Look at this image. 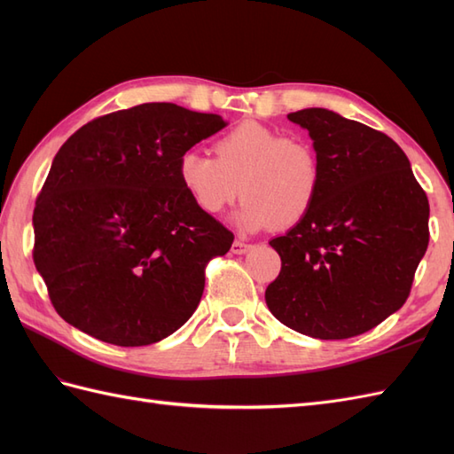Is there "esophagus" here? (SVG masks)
<instances>
[{
    "instance_id": "esophagus-1",
    "label": "esophagus",
    "mask_w": 454,
    "mask_h": 454,
    "mask_svg": "<svg viewBox=\"0 0 454 454\" xmlns=\"http://www.w3.org/2000/svg\"><path fill=\"white\" fill-rule=\"evenodd\" d=\"M249 249H252V244L244 242V239H234V244H232V254H236V255H242V254H247Z\"/></svg>"
}]
</instances>
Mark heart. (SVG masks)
Wrapping results in <instances>:
<instances>
[{
    "label": "heart",
    "instance_id": "heart-1",
    "mask_svg": "<svg viewBox=\"0 0 454 454\" xmlns=\"http://www.w3.org/2000/svg\"><path fill=\"white\" fill-rule=\"evenodd\" d=\"M177 179L202 215L218 216L242 192L239 222L246 228H288L314 208L322 163L310 142L242 122L215 142V158L183 153Z\"/></svg>",
    "mask_w": 454,
    "mask_h": 454
}]
</instances>
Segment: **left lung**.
Returning <instances> with one entry per match:
<instances>
[{
  "label": "left lung",
  "instance_id": "1",
  "mask_svg": "<svg viewBox=\"0 0 454 454\" xmlns=\"http://www.w3.org/2000/svg\"><path fill=\"white\" fill-rule=\"evenodd\" d=\"M288 121L310 134L322 185L308 216L269 242L283 265L265 302L298 333L347 340L406 302L429 244V200L387 134L322 107Z\"/></svg>",
  "mask_w": 454,
  "mask_h": 454
}]
</instances>
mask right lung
I'll return each mask as SVG.
<instances>
[{"label": "right lung", "instance_id": "1", "mask_svg": "<svg viewBox=\"0 0 454 454\" xmlns=\"http://www.w3.org/2000/svg\"><path fill=\"white\" fill-rule=\"evenodd\" d=\"M226 124L176 103H144L64 142L36 199L33 259L67 324L140 347L197 310L205 267L228 254L234 234L195 208L177 161Z\"/></svg>", "mask_w": 454, "mask_h": 454}]
</instances>
